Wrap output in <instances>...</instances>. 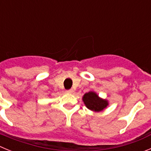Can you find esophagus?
I'll use <instances>...</instances> for the list:
<instances>
[{"label":"esophagus","mask_w":151,"mask_h":151,"mask_svg":"<svg viewBox=\"0 0 151 151\" xmlns=\"http://www.w3.org/2000/svg\"><path fill=\"white\" fill-rule=\"evenodd\" d=\"M66 92L67 94H73V92H74V91H73V89H69V90H66Z\"/></svg>","instance_id":"obj_1"}]
</instances>
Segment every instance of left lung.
Wrapping results in <instances>:
<instances>
[{"mask_svg":"<svg viewBox=\"0 0 151 151\" xmlns=\"http://www.w3.org/2000/svg\"><path fill=\"white\" fill-rule=\"evenodd\" d=\"M82 101L88 109L94 112L102 111L109 105L107 100L103 99L96 92L92 91L84 94Z\"/></svg>","mask_w":151,"mask_h":151,"instance_id":"left-lung-1","label":"left lung"}]
</instances>
